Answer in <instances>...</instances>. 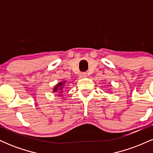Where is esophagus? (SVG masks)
I'll return each mask as SVG.
<instances>
[{
    "label": "esophagus",
    "instance_id": "obj_1",
    "mask_svg": "<svg viewBox=\"0 0 153 153\" xmlns=\"http://www.w3.org/2000/svg\"><path fill=\"white\" fill-rule=\"evenodd\" d=\"M80 78H85V77H87V74H86V73H80Z\"/></svg>",
    "mask_w": 153,
    "mask_h": 153
}]
</instances>
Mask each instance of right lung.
Instances as JSON below:
<instances>
[{
  "label": "right lung",
  "mask_w": 153,
  "mask_h": 153,
  "mask_svg": "<svg viewBox=\"0 0 153 153\" xmlns=\"http://www.w3.org/2000/svg\"><path fill=\"white\" fill-rule=\"evenodd\" d=\"M65 82H66V81H63V82H59V83L57 84V85L54 88V91H53L54 92H56V91H59L60 94L62 92H63L62 88H63V86H64V85H65ZM58 89H59V90H58ZM59 95H60V96H61V95H62V94H59Z\"/></svg>",
  "instance_id": "add662e5"
}]
</instances>
